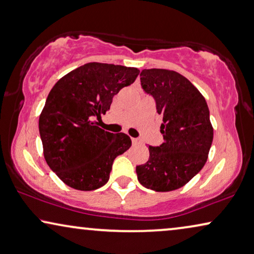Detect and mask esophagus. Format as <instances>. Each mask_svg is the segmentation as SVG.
Masks as SVG:
<instances>
[{
    "mask_svg": "<svg viewBox=\"0 0 254 254\" xmlns=\"http://www.w3.org/2000/svg\"><path fill=\"white\" fill-rule=\"evenodd\" d=\"M131 142H133V144H137L139 141H138L137 138H131Z\"/></svg>",
    "mask_w": 254,
    "mask_h": 254,
    "instance_id": "esophagus-1",
    "label": "esophagus"
}]
</instances>
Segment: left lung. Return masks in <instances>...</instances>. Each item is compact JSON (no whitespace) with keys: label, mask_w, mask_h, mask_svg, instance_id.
I'll return each mask as SVG.
<instances>
[{"label":"left lung","mask_w":254,"mask_h":254,"mask_svg":"<svg viewBox=\"0 0 254 254\" xmlns=\"http://www.w3.org/2000/svg\"><path fill=\"white\" fill-rule=\"evenodd\" d=\"M141 86L156 101L163 117L164 143L149 146L145 164L136 166L138 182L154 191H172L187 185L207 160L213 127L207 103L188 79L164 68L143 69Z\"/></svg>","instance_id":"left-lung-1"}]
</instances>
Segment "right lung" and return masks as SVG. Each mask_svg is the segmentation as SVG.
Masks as SVG:
<instances>
[{
  "mask_svg": "<svg viewBox=\"0 0 254 254\" xmlns=\"http://www.w3.org/2000/svg\"><path fill=\"white\" fill-rule=\"evenodd\" d=\"M136 67L88 63L58 80L39 119L43 156L51 171L73 189L90 191L109 181L113 160L130 148V137L98 127L95 119L129 86Z\"/></svg>",
  "mask_w": 254,
  "mask_h": 254,
  "instance_id": "obj_1",
  "label": "right lung"
}]
</instances>
